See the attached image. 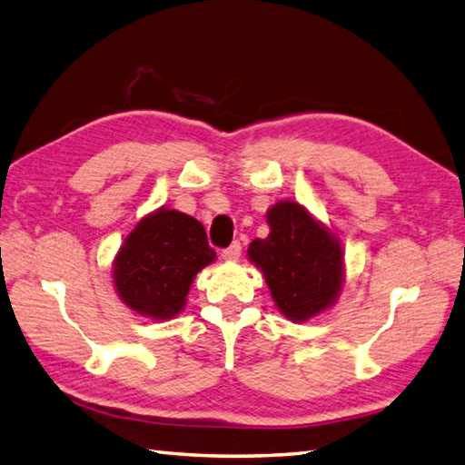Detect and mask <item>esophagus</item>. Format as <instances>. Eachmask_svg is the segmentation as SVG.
<instances>
[{
  "mask_svg": "<svg viewBox=\"0 0 465 465\" xmlns=\"http://www.w3.org/2000/svg\"><path fill=\"white\" fill-rule=\"evenodd\" d=\"M241 251H242V246H241V242L239 241H234L229 249H224L223 252H221V257L224 259V261H239V257H241Z\"/></svg>",
  "mask_w": 465,
  "mask_h": 465,
  "instance_id": "1",
  "label": "esophagus"
}]
</instances>
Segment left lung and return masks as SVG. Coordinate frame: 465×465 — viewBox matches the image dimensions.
<instances>
[{"instance_id": "1", "label": "left lung", "mask_w": 465, "mask_h": 465, "mask_svg": "<svg viewBox=\"0 0 465 465\" xmlns=\"http://www.w3.org/2000/svg\"><path fill=\"white\" fill-rule=\"evenodd\" d=\"M267 239L249 244V261L264 274L274 305L292 323L327 311L343 287V249L305 206L279 201L267 211Z\"/></svg>"}]
</instances>
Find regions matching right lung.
I'll return each mask as SVG.
<instances>
[{
    "instance_id": "add662e5",
    "label": "right lung",
    "mask_w": 465,
    "mask_h": 465,
    "mask_svg": "<svg viewBox=\"0 0 465 465\" xmlns=\"http://www.w3.org/2000/svg\"><path fill=\"white\" fill-rule=\"evenodd\" d=\"M214 259L204 226L163 206L146 214L120 246L112 262L114 287L138 315L166 321L184 309L196 272Z\"/></svg>"
}]
</instances>
